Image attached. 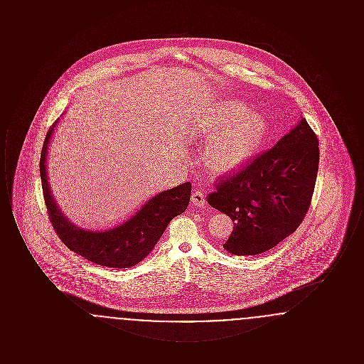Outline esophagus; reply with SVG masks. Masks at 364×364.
<instances>
[{
    "label": "esophagus",
    "mask_w": 364,
    "mask_h": 364,
    "mask_svg": "<svg viewBox=\"0 0 364 364\" xmlns=\"http://www.w3.org/2000/svg\"><path fill=\"white\" fill-rule=\"evenodd\" d=\"M191 202H192V205L196 206V208H205V206H206L205 195H203V192L200 190H195L192 192Z\"/></svg>",
    "instance_id": "esophagus-1"
}]
</instances>
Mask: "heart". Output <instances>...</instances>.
<instances>
[{"instance_id": "obj_1", "label": "heart", "mask_w": 364, "mask_h": 364, "mask_svg": "<svg viewBox=\"0 0 364 364\" xmlns=\"http://www.w3.org/2000/svg\"><path fill=\"white\" fill-rule=\"evenodd\" d=\"M198 132L211 135L205 161L214 173H230L252 156L266 135V125L258 113L247 110L237 100L214 105L199 120Z\"/></svg>"}]
</instances>
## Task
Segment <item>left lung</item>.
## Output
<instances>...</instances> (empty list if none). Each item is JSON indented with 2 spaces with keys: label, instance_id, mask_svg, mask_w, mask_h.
<instances>
[{
  "label": "left lung",
  "instance_id": "1",
  "mask_svg": "<svg viewBox=\"0 0 364 364\" xmlns=\"http://www.w3.org/2000/svg\"><path fill=\"white\" fill-rule=\"evenodd\" d=\"M318 139L306 119L242 172L223 177L208 205L233 221L224 244L239 257L276 247L301 224L311 203L319 164Z\"/></svg>",
  "mask_w": 364,
  "mask_h": 364
}]
</instances>
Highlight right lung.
I'll return each mask as SVG.
<instances>
[{
	"label": "right lung",
	"instance_id": "1",
	"mask_svg": "<svg viewBox=\"0 0 364 364\" xmlns=\"http://www.w3.org/2000/svg\"><path fill=\"white\" fill-rule=\"evenodd\" d=\"M58 122L60 119L53 124L45 138L39 161L43 198L55 233L70 251L92 263L114 269L135 266L153 251L174 217L186 211L190 203L191 183L156 193L129 218L113 228L101 230L80 228L58 208L48 181V151Z\"/></svg>",
	"mask_w": 364,
	"mask_h": 364
}]
</instances>
